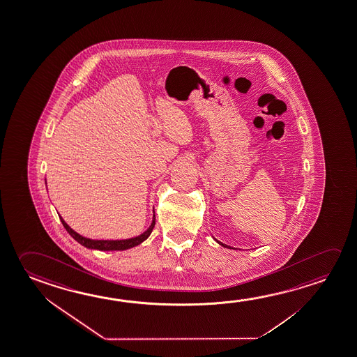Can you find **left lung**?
Listing matches in <instances>:
<instances>
[{"instance_id":"left-lung-1","label":"left lung","mask_w":357,"mask_h":357,"mask_svg":"<svg viewBox=\"0 0 357 357\" xmlns=\"http://www.w3.org/2000/svg\"><path fill=\"white\" fill-rule=\"evenodd\" d=\"M216 241H218V240H216ZM218 243H219V245H221V246L227 247V248H231L230 246H227V245H225V243H222V242L218 241Z\"/></svg>"}]
</instances>
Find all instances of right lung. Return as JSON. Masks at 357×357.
<instances>
[{"mask_svg":"<svg viewBox=\"0 0 357 357\" xmlns=\"http://www.w3.org/2000/svg\"><path fill=\"white\" fill-rule=\"evenodd\" d=\"M59 219H61L63 226L66 227V230L69 232V235L75 241L79 242L80 245L86 247V248L99 250V251H123V250H128V248H132V247L138 246L139 243H142L144 240L149 238L151 232L153 231L154 225H155V216L153 215L152 224L139 236L132 237V238H127V240H91V238H86V237L79 235L77 232L73 230L72 227L66 224L61 216H59Z\"/></svg>","mask_w":357,"mask_h":357,"instance_id":"right-lung-1","label":"right lung"}]
</instances>
